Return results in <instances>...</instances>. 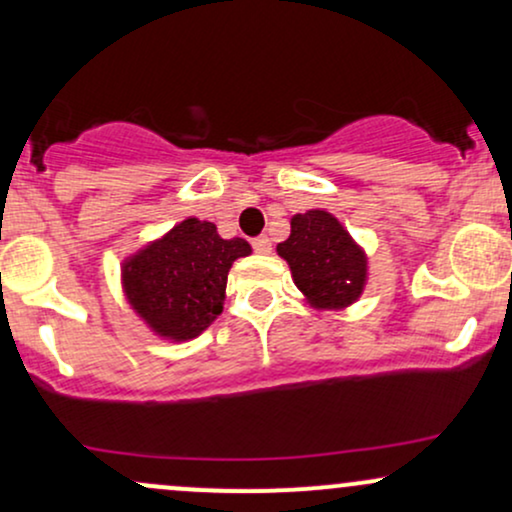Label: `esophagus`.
I'll list each match as a JSON object with an SVG mask.
<instances>
[{"label": "esophagus", "mask_w": 512, "mask_h": 512, "mask_svg": "<svg viewBox=\"0 0 512 512\" xmlns=\"http://www.w3.org/2000/svg\"><path fill=\"white\" fill-rule=\"evenodd\" d=\"M252 248H255V252H260V255H269L272 252V240L267 236H260L252 240Z\"/></svg>", "instance_id": "esophagus-1"}]
</instances>
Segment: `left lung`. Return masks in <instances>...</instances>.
Instances as JSON below:
<instances>
[{
  "label": "left lung",
  "instance_id": "1",
  "mask_svg": "<svg viewBox=\"0 0 512 512\" xmlns=\"http://www.w3.org/2000/svg\"><path fill=\"white\" fill-rule=\"evenodd\" d=\"M289 262L293 284L315 310H344L361 298L368 281V255L337 216L310 209L291 219V236L276 245Z\"/></svg>",
  "mask_w": 512,
  "mask_h": 512
}]
</instances>
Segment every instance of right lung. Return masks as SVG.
Instances as JSON below:
<instances>
[{"mask_svg":"<svg viewBox=\"0 0 512 512\" xmlns=\"http://www.w3.org/2000/svg\"><path fill=\"white\" fill-rule=\"evenodd\" d=\"M250 252L248 240H223L214 223L187 216L125 257L122 291L156 337L190 342L221 315L228 272Z\"/></svg>","mask_w":512,"mask_h":512,"instance_id":"obj_1","label":"right lung"}]
</instances>
